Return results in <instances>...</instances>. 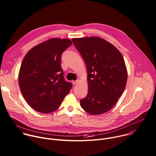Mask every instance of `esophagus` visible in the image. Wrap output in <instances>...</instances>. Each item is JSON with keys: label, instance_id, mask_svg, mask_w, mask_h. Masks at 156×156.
Masks as SVG:
<instances>
[{"label": "esophagus", "instance_id": "1", "mask_svg": "<svg viewBox=\"0 0 156 156\" xmlns=\"http://www.w3.org/2000/svg\"><path fill=\"white\" fill-rule=\"evenodd\" d=\"M72 83H73V84H74V85H76V84L78 83V81H72Z\"/></svg>", "mask_w": 156, "mask_h": 156}]
</instances>
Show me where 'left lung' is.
Here are the masks:
<instances>
[{
    "instance_id": "8db88e82",
    "label": "left lung",
    "mask_w": 156,
    "mask_h": 156,
    "mask_svg": "<svg viewBox=\"0 0 156 156\" xmlns=\"http://www.w3.org/2000/svg\"><path fill=\"white\" fill-rule=\"evenodd\" d=\"M87 70L88 92L80 100L87 113L98 115L110 110L122 95L127 83V71L120 51L100 37L72 39Z\"/></svg>"
}]
</instances>
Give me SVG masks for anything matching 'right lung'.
I'll return each mask as SVG.
<instances>
[{
  "label": "right lung",
  "instance_id": "obj_1",
  "mask_svg": "<svg viewBox=\"0 0 156 156\" xmlns=\"http://www.w3.org/2000/svg\"><path fill=\"white\" fill-rule=\"evenodd\" d=\"M72 42L51 38L32 48L25 56L19 72L21 93L28 104L41 113H50L61 105L72 84L65 80L61 60Z\"/></svg>",
  "mask_w": 156,
  "mask_h": 156
}]
</instances>
